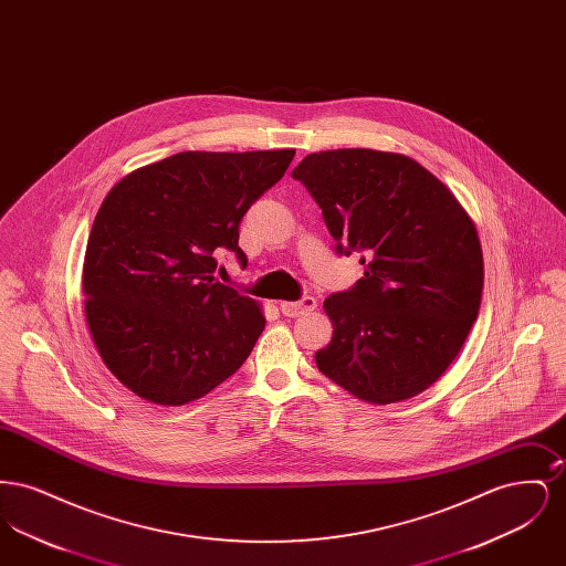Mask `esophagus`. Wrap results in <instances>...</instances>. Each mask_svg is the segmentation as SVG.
<instances>
[{
  "instance_id": "34e87169",
  "label": "esophagus",
  "mask_w": 566,
  "mask_h": 566,
  "mask_svg": "<svg viewBox=\"0 0 566 566\" xmlns=\"http://www.w3.org/2000/svg\"><path fill=\"white\" fill-rule=\"evenodd\" d=\"M280 310H282V314L289 316V318H298V316H303V314L316 310V298L305 295L301 296L298 301H282V303H280Z\"/></svg>"
}]
</instances>
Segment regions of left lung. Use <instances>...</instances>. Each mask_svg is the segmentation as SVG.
<instances>
[{"mask_svg":"<svg viewBox=\"0 0 566 566\" xmlns=\"http://www.w3.org/2000/svg\"><path fill=\"white\" fill-rule=\"evenodd\" d=\"M323 210L335 252L363 277L324 301V376L356 399L395 403L450 367L478 318L484 259L473 220L420 163L367 148L307 155L291 174Z\"/></svg>","mask_w":566,"mask_h":566,"instance_id":"8db88e82","label":"left lung"}]
</instances>
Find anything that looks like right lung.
I'll use <instances>...</instances> for the list:
<instances>
[{"instance_id": "obj_1", "label": "right lung", "mask_w": 566, "mask_h": 566, "mask_svg": "<svg viewBox=\"0 0 566 566\" xmlns=\"http://www.w3.org/2000/svg\"><path fill=\"white\" fill-rule=\"evenodd\" d=\"M293 157L178 153L109 190L86 242L84 312L104 363L137 397L189 403L242 367L265 316L216 282V256L248 265L240 222Z\"/></svg>"}]
</instances>
